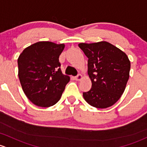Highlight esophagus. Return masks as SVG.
<instances>
[{"mask_svg": "<svg viewBox=\"0 0 147 147\" xmlns=\"http://www.w3.org/2000/svg\"><path fill=\"white\" fill-rule=\"evenodd\" d=\"M74 78H75L76 81H81V80H82L83 78H84V76H83L81 75V74H78V75L77 76H76Z\"/></svg>", "mask_w": 147, "mask_h": 147, "instance_id": "obj_1", "label": "esophagus"}]
</instances>
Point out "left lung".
Wrapping results in <instances>:
<instances>
[{
    "label": "left lung",
    "mask_w": 147,
    "mask_h": 147,
    "mask_svg": "<svg viewBox=\"0 0 147 147\" xmlns=\"http://www.w3.org/2000/svg\"><path fill=\"white\" fill-rule=\"evenodd\" d=\"M88 61V74L92 82L85 100L96 108H107L121 98L129 77L130 61L124 51L105 41L80 43Z\"/></svg>",
    "instance_id": "8db88e82"
}]
</instances>
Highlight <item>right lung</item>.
<instances>
[{
	"label": "right lung",
	"instance_id": "1",
	"mask_svg": "<svg viewBox=\"0 0 147 147\" xmlns=\"http://www.w3.org/2000/svg\"><path fill=\"white\" fill-rule=\"evenodd\" d=\"M64 44L38 42L25 48L18 59V77L27 98L39 107H48L60 100L70 81L60 69Z\"/></svg>",
	"mask_w": 147,
	"mask_h": 147
}]
</instances>
